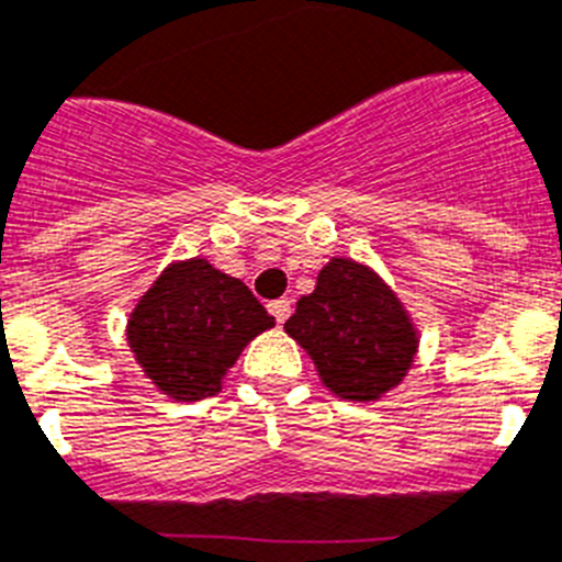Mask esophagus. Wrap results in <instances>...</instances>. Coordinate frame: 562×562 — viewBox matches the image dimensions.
I'll return each instance as SVG.
<instances>
[{
    "mask_svg": "<svg viewBox=\"0 0 562 562\" xmlns=\"http://www.w3.org/2000/svg\"><path fill=\"white\" fill-rule=\"evenodd\" d=\"M268 311H271V314H274V319L282 325V322L291 316V300H288V296H282V300L268 302Z\"/></svg>",
    "mask_w": 562,
    "mask_h": 562,
    "instance_id": "obj_1",
    "label": "esophagus"
}]
</instances>
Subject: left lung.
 <instances>
[{"mask_svg":"<svg viewBox=\"0 0 562 562\" xmlns=\"http://www.w3.org/2000/svg\"><path fill=\"white\" fill-rule=\"evenodd\" d=\"M285 334L311 356L322 387L345 402H379L396 390L418 353L416 322L373 268L330 257L300 296Z\"/></svg>","mask_w":562,"mask_h":562,"instance_id":"1","label":"left lung"}]
</instances>
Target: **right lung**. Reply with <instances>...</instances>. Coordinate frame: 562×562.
<instances>
[{
  "label": "right lung",
  "instance_id": "add662e5",
  "mask_svg": "<svg viewBox=\"0 0 562 562\" xmlns=\"http://www.w3.org/2000/svg\"><path fill=\"white\" fill-rule=\"evenodd\" d=\"M274 328L260 300L206 257L175 260L138 296L126 345L140 373L172 402L217 396L248 341Z\"/></svg>",
  "mask_w": 562,
  "mask_h": 562
}]
</instances>
